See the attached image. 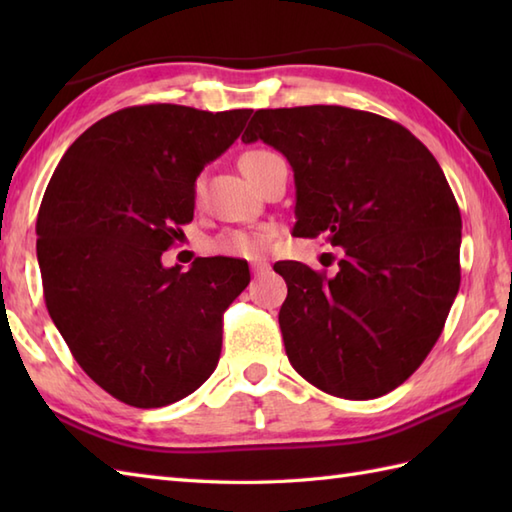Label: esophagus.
Instances as JSON below:
<instances>
[{
  "instance_id": "1",
  "label": "esophagus",
  "mask_w": 512,
  "mask_h": 512,
  "mask_svg": "<svg viewBox=\"0 0 512 512\" xmlns=\"http://www.w3.org/2000/svg\"><path fill=\"white\" fill-rule=\"evenodd\" d=\"M250 270H253L255 277H259V275L268 273L270 266H268V262H253V264H250Z\"/></svg>"
}]
</instances>
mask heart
I'll return each mask as SVG.
<instances>
[{
  "mask_svg": "<svg viewBox=\"0 0 512 512\" xmlns=\"http://www.w3.org/2000/svg\"><path fill=\"white\" fill-rule=\"evenodd\" d=\"M270 151L264 149H250L239 158V169L244 171V176L250 178L253 167L259 160L266 158ZM202 191V180L195 182V193ZM213 248L217 253L228 257H259L266 253L268 248V233L266 231H242V228H233V231H224L213 242Z\"/></svg>",
  "mask_w": 512,
  "mask_h": 512,
  "instance_id": "b5f03b06",
  "label": "heart"
}]
</instances>
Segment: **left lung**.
I'll use <instances>...</instances> for the list:
<instances>
[{
	"instance_id": "obj_1",
	"label": "left lung",
	"mask_w": 512,
	"mask_h": 512,
	"mask_svg": "<svg viewBox=\"0 0 512 512\" xmlns=\"http://www.w3.org/2000/svg\"><path fill=\"white\" fill-rule=\"evenodd\" d=\"M264 140L295 171V237L343 246L328 277L277 262L288 361L325 394L369 400L416 372L460 288L462 217L431 151L409 129L341 105L257 110Z\"/></svg>"
}]
</instances>
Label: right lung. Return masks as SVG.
<instances>
[{"label":"right lung","mask_w":512,"mask_h":512,"mask_svg":"<svg viewBox=\"0 0 512 512\" xmlns=\"http://www.w3.org/2000/svg\"><path fill=\"white\" fill-rule=\"evenodd\" d=\"M250 112L125 107L74 140L43 193L48 312L83 372L125 405L182 400L220 361L224 310L248 286V264L198 257L182 273L160 257L193 220L200 171Z\"/></svg>","instance_id":"1"}]
</instances>
